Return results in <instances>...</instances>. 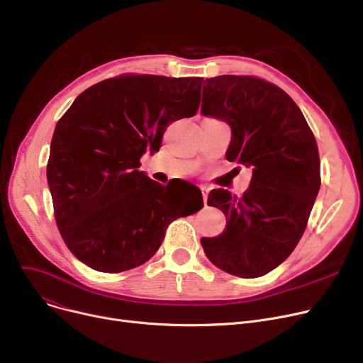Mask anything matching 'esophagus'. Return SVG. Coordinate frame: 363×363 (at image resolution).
<instances>
[{"instance_id":"1","label":"esophagus","mask_w":363,"mask_h":363,"mask_svg":"<svg viewBox=\"0 0 363 363\" xmlns=\"http://www.w3.org/2000/svg\"><path fill=\"white\" fill-rule=\"evenodd\" d=\"M201 194H203V200H204V204L207 201V194H208V188L206 185L201 186Z\"/></svg>"}]
</instances>
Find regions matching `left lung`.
<instances>
[{
    "instance_id": "left-lung-1",
    "label": "left lung",
    "mask_w": 363,
    "mask_h": 363,
    "mask_svg": "<svg viewBox=\"0 0 363 363\" xmlns=\"http://www.w3.org/2000/svg\"><path fill=\"white\" fill-rule=\"evenodd\" d=\"M201 114L230 125L226 159L253 170L241 197L222 188L208 194L226 228L201 238L204 253L228 274L262 277L291 255L306 230L320 186L316 140L290 95L255 76L206 79Z\"/></svg>"
}]
</instances>
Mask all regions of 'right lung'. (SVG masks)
<instances>
[{
  "label": "right lung",
  "instance_id": "add662e5",
  "mask_svg": "<svg viewBox=\"0 0 363 363\" xmlns=\"http://www.w3.org/2000/svg\"><path fill=\"white\" fill-rule=\"evenodd\" d=\"M203 78L125 74L85 89L57 122L47 164L55 222L89 268L118 274L145 263L167 225L203 207L185 181L162 185L138 170L166 128L199 110ZM192 191L182 201L180 185Z\"/></svg>",
  "mask_w": 363,
  "mask_h": 363
}]
</instances>
